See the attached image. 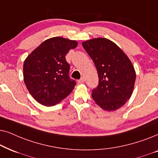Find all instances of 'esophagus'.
Masks as SVG:
<instances>
[{
    "mask_svg": "<svg viewBox=\"0 0 158 158\" xmlns=\"http://www.w3.org/2000/svg\"><path fill=\"white\" fill-rule=\"evenodd\" d=\"M85 82V78L84 77H81L79 80H78V83L79 84H82Z\"/></svg>",
    "mask_w": 158,
    "mask_h": 158,
    "instance_id": "34e87169",
    "label": "esophagus"
}]
</instances>
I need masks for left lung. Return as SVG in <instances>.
I'll use <instances>...</instances> for the list:
<instances>
[{
    "label": "left lung",
    "mask_w": 158,
    "mask_h": 158,
    "mask_svg": "<svg viewBox=\"0 0 158 158\" xmlns=\"http://www.w3.org/2000/svg\"><path fill=\"white\" fill-rule=\"evenodd\" d=\"M95 65L99 84L92 90L95 102L105 110H116L131 98L136 72L131 60L121 48L102 37L82 43Z\"/></svg>",
    "instance_id": "obj_1"
}]
</instances>
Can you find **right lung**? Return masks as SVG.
Instances as JSON below:
<instances>
[{"label":"right lung","mask_w":158,"mask_h":158,"mask_svg":"<svg viewBox=\"0 0 158 158\" xmlns=\"http://www.w3.org/2000/svg\"><path fill=\"white\" fill-rule=\"evenodd\" d=\"M77 45L75 40L52 37L42 43L25 59L24 84L39 103L56 106L74 89L76 82L69 77L70 66L65 56Z\"/></svg>","instance_id":"add662e5"}]
</instances>
